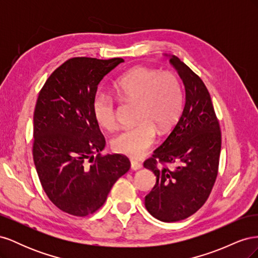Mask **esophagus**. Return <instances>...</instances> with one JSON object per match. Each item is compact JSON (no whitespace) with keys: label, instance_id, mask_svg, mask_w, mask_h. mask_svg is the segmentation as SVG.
Returning <instances> with one entry per match:
<instances>
[{"label":"esophagus","instance_id":"esophagus-1","mask_svg":"<svg viewBox=\"0 0 258 258\" xmlns=\"http://www.w3.org/2000/svg\"><path fill=\"white\" fill-rule=\"evenodd\" d=\"M142 168V163L139 162V161H136V160H131V169L132 170H139Z\"/></svg>","mask_w":258,"mask_h":258}]
</instances>
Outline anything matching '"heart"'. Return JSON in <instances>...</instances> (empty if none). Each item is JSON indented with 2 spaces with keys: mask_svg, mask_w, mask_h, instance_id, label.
I'll use <instances>...</instances> for the list:
<instances>
[{
  "mask_svg": "<svg viewBox=\"0 0 258 258\" xmlns=\"http://www.w3.org/2000/svg\"><path fill=\"white\" fill-rule=\"evenodd\" d=\"M120 98L138 103L137 126L124 129L112 141V148L129 157L144 156L156 141V129L167 131L182 107V88L176 75L146 67H137L114 85ZM92 115L107 131L117 127V111L111 96L98 92L92 99Z\"/></svg>",
  "mask_w": 258,
  "mask_h": 258,
  "instance_id": "1",
  "label": "heart"
}]
</instances>
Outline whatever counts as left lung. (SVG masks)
Returning a JSON list of instances; mask_svg holds the SVG:
<instances>
[{
    "label": "left lung",
    "instance_id": "1",
    "mask_svg": "<svg viewBox=\"0 0 258 258\" xmlns=\"http://www.w3.org/2000/svg\"><path fill=\"white\" fill-rule=\"evenodd\" d=\"M170 63L185 86L184 108L165 142L144 161L156 175L145 208L168 223L185 220L205 205L217 176L222 146L220 123L205 83L174 54ZM173 162L179 166L165 167Z\"/></svg>",
    "mask_w": 258,
    "mask_h": 258
}]
</instances>
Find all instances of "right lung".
<instances>
[{
	"label": "right lung",
	"instance_id": "add662e5",
	"mask_svg": "<svg viewBox=\"0 0 258 258\" xmlns=\"http://www.w3.org/2000/svg\"><path fill=\"white\" fill-rule=\"evenodd\" d=\"M121 62L71 58L54 70L38 93L32 150L36 172L52 204L74 216L95 213L130 169L126 156L101 155L105 139L91 111L99 83Z\"/></svg>",
	"mask_w": 258,
	"mask_h": 258
}]
</instances>
